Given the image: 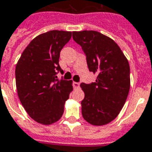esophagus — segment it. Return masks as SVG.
<instances>
[{
    "instance_id": "esophagus-1",
    "label": "esophagus",
    "mask_w": 152,
    "mask_h": 152,
    "mask_svg": "<svg viewBox=\"0 0 152 152\" xmlns=\"http://www.w3.org/2000/svg\"><path fill=\"white\" fill-rule=\"evenodd\" d=\"M73 86H74V88H79V83L74 82V83H73Z\"/></svg>"
}]
</instances>
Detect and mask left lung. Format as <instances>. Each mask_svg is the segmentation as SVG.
Returning a JSON list of instances; mask_svg holds the SVG:
<instances>
[{"instance_id":"8db88e82","label":"left lung","mask_w":152,"mask_h":152,"mask_svg":"<svg viewBox=\"0 0 152 152\" xmlns=\"http://www.w3.org/2000/svg\"><path fill=\"white\" fill-rule=\"evenodd\" d=\"M73 39L82 47L96 82L82 83L83 118L94 126L113 121L126 102L130 89V66L113 39L94 30L74 31Z\"/></svg>"}]
</instances>
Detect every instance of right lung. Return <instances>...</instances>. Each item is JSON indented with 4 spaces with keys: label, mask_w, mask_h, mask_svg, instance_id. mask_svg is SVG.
Listing matches in <instances>:
<instances>
[{
    "label": "right lung",
    "mask_w": 152,
    "mask_h": 152,
    "mask_svg": "<svg viewBox=\"0 0 152 152\" xmlns=\"http://www.w3.org/2000/svg\"><path fill=\"white\" fill-rule=\"evenodd\" d=\"M72 32L50 30L33 39L15 67V84L22 106L35 122L50 125L58 121L73 90L71 80H58L63 47Z\"/></svg>",
    "instance_id": "add662e5"
}]
</instances>
